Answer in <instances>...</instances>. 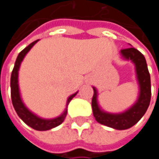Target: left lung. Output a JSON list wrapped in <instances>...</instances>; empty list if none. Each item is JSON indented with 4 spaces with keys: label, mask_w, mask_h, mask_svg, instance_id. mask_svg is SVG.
<instances>
[{
    "label": "left lung",
    "mask_w": 159,
    "mask_h": 159,
    "mask_svg": "<svg viewBox=\"0 0 159 159\" xmlns=\"http://www.w3.org/2000/svg\"><path fill=\"white\" fill-rule=\"evenodd\" d=\"M121 55L131 60L136 68L137 79L140 86V94L136 103L128 111L120 114H111L102 111L98 104L97 89L93 87L92 110L96 120L101 124L117 130H126L136 124L147 111L151 100V81L144 56L136 48H128L120 50Z\"/></svg>",
    "instance_id": "8db88e82"
}]
</instances>
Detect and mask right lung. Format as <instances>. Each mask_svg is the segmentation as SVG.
I'll use <instances>...</instances> for the list:
<instances>
[{
  "instance_id": "add662e5",
  "label": "right lung",
  "mask_w": 159,
  "mask_h": 159,
  "mask_svg": "<svg viewBox=\"0 0 159 159\" xmlns=\"http://www.w3.org/2000/svg\"><path fill=\"white\" fill-rule=\"evenodd\" d=\"M39 40H36V41L32 42L31 44H29L26 48H24L17 56V59H16V63H15V67L13 69L12 75H11V98H12L13 106L16 110L17 115L21 118V120L25 124H27L28 126H30L31 128H33L37 131H47V130H50V129H52V128H54V127H56V126H58L63 122V120L67 115V110H65L64 112L60 117L52 119V120H44V119L39 118L38 116H36L35 114H33L31 111H29L25 108V106L24 105V103L21 100L20 94H19V88H18V71H19L20 64H21L24 57L25 56V54ZM76 94L77 93L69 97L68 101H67V105L69 104V102L73 99V98Z\"/></svg>"
}]
</instances>
